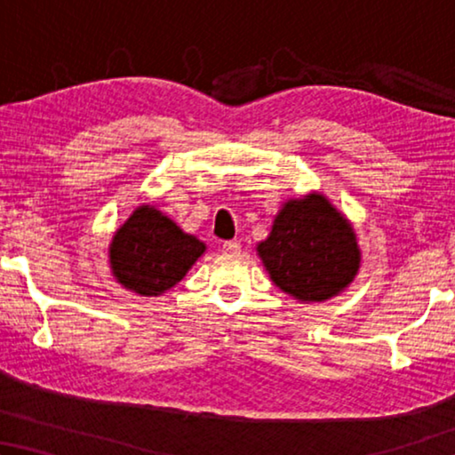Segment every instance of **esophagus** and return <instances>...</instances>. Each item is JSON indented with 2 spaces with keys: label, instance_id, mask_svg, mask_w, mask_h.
Returning <instances> with one entry per match:
<instances>
[{
  "label": "esophagus",
  "instance_id": "34e87169",
  "mask_svg": "<svg viewBox=\"0 0 455 455\" xmlns=\"http://www.w3.org/2000/svg\"><path fill=\"white\" fill-rule=\"evenodd\" d=\"M223 252L226 254H238L240 252V242L238 240H229V242H223Z\"/></svg>",
  "mask_w": 455,
  "mask_h": 455
}]
</instances>
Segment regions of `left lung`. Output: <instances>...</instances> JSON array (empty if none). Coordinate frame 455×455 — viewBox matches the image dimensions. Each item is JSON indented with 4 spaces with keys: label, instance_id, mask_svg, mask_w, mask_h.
I'll use <instances>...</instances> for the list:
<instances>
[{
    "label": "left lung",
    "instance_id": "left-lung-1",
    "mask_svg": "<svg viewBox=\"0 0 455 455\" xmlns=\"http://www.w3.org/2000/svg\"><path fill=\"white\" fill-rule=\"evenodd\" d=\"M257 254L271 282L302 304L341 294L363 260L350 220L321 192L285 201Z\"/></svg>",
    "mask_w": 455,
    "mask_h": 455
}]
</instances>
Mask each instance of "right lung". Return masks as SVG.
Segmentation results:
<instances>
[{
    "label": "right lung",
    "mask_w": 455,
    "mask_h": 455,
    "mask_svg": "<svg viewBox=\"0 0 455 455\" xmlns=\"http://www.w3.org/2000/svg\"><path fill=\"white\" fill-rule=\"evenodd\" d=\"M204 251V242L186 234L159 209L140 204L116 229L109 242V267L122 288L151 298L182 282Z\"/></svg>",
    "instance_id": "right-lung-1"
}]
</instances>
